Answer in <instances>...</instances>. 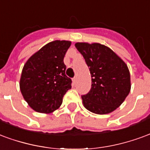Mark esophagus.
I'll use <instances>...</instances> for the list:
<instances>
[{
  "instance_id": "obj_1",
  "label": "esophagus",
  "mask_w": 150,
  "mask_h": 150,
  "mask_svg": "<svg viewBox=\"0 0 150 150\" xmlns=\"http://www.w3.org/2000/svg\"><path fill=\"white\" fill-rule=\"evenodd\" d=\"M73 81H74V83L76 82V76H74V78H73Z\"/></svg>"
}]
</instances>
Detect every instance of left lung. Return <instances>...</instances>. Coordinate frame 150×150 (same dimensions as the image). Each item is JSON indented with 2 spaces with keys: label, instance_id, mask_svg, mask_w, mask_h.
<instances>
[{
  "label": "left lung",
  "instance_id": "8db88e82",
  "mask_svg": "<svg viewBox=\"0 0 150 150\" xmlns=\"http://www.w3.org/2000/svg\"><path fill=\"white\" fill-rule=\"evenodd\" d=\"M86 60L92 87L82 98L83 105L96 114H108L123 103L131 89L130 74L125 62L110 48L100 43L76 42Z\"/></svg>",
  "mask_w": 150,
  "mask_h": 150
}]
</instances>
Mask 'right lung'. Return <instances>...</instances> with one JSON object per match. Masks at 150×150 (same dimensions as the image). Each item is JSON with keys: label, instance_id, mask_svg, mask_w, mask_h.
<instances>
[{"label": "right lung", "instance_id": "add662e5", "mask_svg": "<svg viewBox=\"0 0 150 150\" xmlns=\"http://www.w3.org/2000/svg\"><path fill=\"white\" fill-rule=\"evenodd\" d=\"M70 40H56L29 57L22 69L20 89L29 107L36 112L51 113L62 105L72 81L65 75L64 55Z\"/></svg>", "mask_w": 150, "mask_h": 150}]
</instances>
